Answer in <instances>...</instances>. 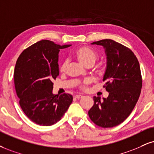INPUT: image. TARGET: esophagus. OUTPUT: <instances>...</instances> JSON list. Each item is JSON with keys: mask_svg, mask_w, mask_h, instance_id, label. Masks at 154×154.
I'll return each mask as SVG.
<instances>
[{"mask_svg": "<svg viewBox=\"0 0 154 154\" xmlns=\"http://www.w3.org/2000/svg\"><path fill=\"white\" fill-rule=\"evenodd\" d=\"M83 97L82 95H77L75 96V97L76 98V99H80V98H82Z\"/></svg>", "mask_w": 154, "mask_h": 154, "instance_id": "esophagus-1", "label": "esophagus"}]
</instances>
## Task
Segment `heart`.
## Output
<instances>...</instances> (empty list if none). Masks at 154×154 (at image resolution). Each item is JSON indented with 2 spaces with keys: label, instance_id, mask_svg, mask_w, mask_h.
Returning <instances> with one entry per match:
<instances>
[{
  "label": "heart",
  "instance_id": "obj_1",
  "mask_svg": "<svg viewBox=\"0 0 154 154\" xmlns=\"http://www.w3.org/2000/svg\"><path fill=\"white\" fill-rule=\"evenodd\" d=\"M74 54H75V57L79 61V63L85 66L93 65L98 57L97 53L95 51H94L90 47H86V46H82V47H79L78 49H76ZM66 66H67V61H64L60 66L61 72H65ZM105 64H100L98 67L97 72H100V73H103L105 71ZM87 84H88V81H85L82 85V88H85V85Z\"/></svg>",
  "mask_w": 154,
  "mask_h": 154
}]
</instances>
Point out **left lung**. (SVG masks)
<instances>
[{"instance_id": "obj_1", "label": "left lung", "mask_w": 154, "mask_h": 154, "mask_svg": "<svg viewBox=\"0 0 154 154\" xmlns=\"http://www.w3.org/2000/svg\"><path fill=\"white\" fill-rule=\"evenodd\" d=\"M92 44L105 49L107 67L103 88L109 95L103 100L94 96L95 103L88 115L98 126L112 128L123 123L138 102L142 88L139 62L129 48L113 40L103 39Z\"/></svg>"}]
</instances>
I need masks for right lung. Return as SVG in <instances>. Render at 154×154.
I'll list each match as a JSON object with an SVG mask.
<instances>
[{"instance_id": "obj_1", "label": "right lung", "mask_w": 154, "mask_h": 154, "mask_svg": "<svg viewBox=\"0 0 154 154\" xmlns=\"http://www.w3.org/2000/svg\"><path fill=\"white\" fill-rule=\"evenodd\" d=\"M70 46L42 40L24 49L16 61L14 79L20 106L38 125L49 126L57 123L72 103V95L52 93V82L59 73V52Z\"/></svg>"}]
</instances>
